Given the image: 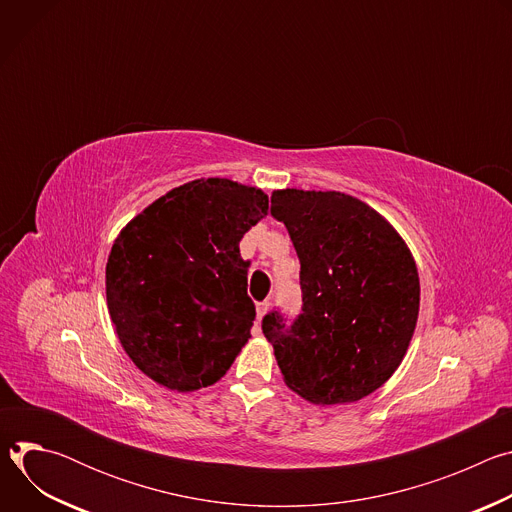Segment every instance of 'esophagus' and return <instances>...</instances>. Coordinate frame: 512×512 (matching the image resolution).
<instances>
[{"label": "esophagus", "instance_id": "1", "mask_svg": "<svg viewBox=\"0 0 512 512\" xmlns=\"http://www.w3.org/2000/svg\"><path fill=\"white\" fill-rule=\"evenodd\" d=\"M267 310H269V302H259L257 304V320H261L267 314Z\"/></svg>", "mask_w": 512, "mask_h": 512}]
</instances>
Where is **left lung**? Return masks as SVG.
I'll return each mask as SVG.
<instances>
[{
	"instance_id": "1",
	"label": "left lung",
	"mask_w": 512,
	"mask_h": 512,
	"mask_svg": "<svg viewBox=\"0 0 512 512\" xmlns=\"http://www.w3.org/2000/svg\"><path fill=\"white\" fill-rule=\"evenodd\" d=\"M271 216L300 259L302 312H269L285 385L316 405L352 403L397 371L419 314V275L399 233L369 204L342 192L275 190Z\"/></svg>"
}]
</instances>
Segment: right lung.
Returning a JSON list of instances; mask_svg holds the SVG:
<instances>
[{"label": "right lung", "instance_id": "add662e5", "mask_svg": "<svg viewBox=\"0 0 512 512\" xmlns=\"http://www.w3.org/2000/svg\"><path fill=\"white\" fill-rule=\"evenodd\" d=\"M259 188L227 178L170 190L119 233L107 306L135 367L172 391L214 385L251 338L243 235L267 214Z\"/></svg>", "mask_w": 512, "mask_h": 512}]
</instances>
